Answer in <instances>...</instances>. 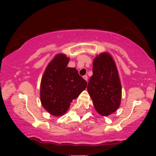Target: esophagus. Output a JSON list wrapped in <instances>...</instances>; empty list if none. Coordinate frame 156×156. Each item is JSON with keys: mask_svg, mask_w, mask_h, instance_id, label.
Instances as JSON below:
<instances>
[{"mask_svg": "<svg viewBox=\"0 0 156 156\" xmlns=\"http://www.w3.org/2000/svg\"><path fill=\"white\" fill-rule=\"evenodd\" d=\"M83 79H84L85 80L87 81V80H88V76H87L85 75V76H83Z\"/></svg>", "mask_w": 156, "mask_h": 156, "instance_id": "obj_1", "label": "esophagus"}]
</instances>
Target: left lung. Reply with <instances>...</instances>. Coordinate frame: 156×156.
I'll use <instances>...</instances> for the list:
<instances>
[{
	"label": "left lung",
	"instance_id": "left-lung-1",
	"mask_svg": "<svg viewBox=\"0 0 156 156\" xmlns=\"http://www.w3.org/2000/svg\"><path fill=\"white\" fill-rule=\"evenodd\" d=\"M93 75L87 91L96 111L101 115L115 112L121 101V83L113 58L109 54L101 53L94 59Z\"/></svg>",
	"mask_w": 156,
	"mask_h": 156
}]
</instances>
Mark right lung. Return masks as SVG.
Wrapping results in <instances>:
<instances>
[{"instance_id":"1","label":"right lung","mask_w":156,"mask_h":156,"mask_svg":"<svg viewBox=\"0 0 156 156\" xmlns=\"http://www.w3.org/2000/svg\"><path fill=\"white\" fill-rule=\"evenodd\" d=\"M69 61L63 54L57 55L47 66L41 79V104L55 116L66 112L70 103L87 85L75 68L67 67Z\"/></svg>"}]
</instances>
